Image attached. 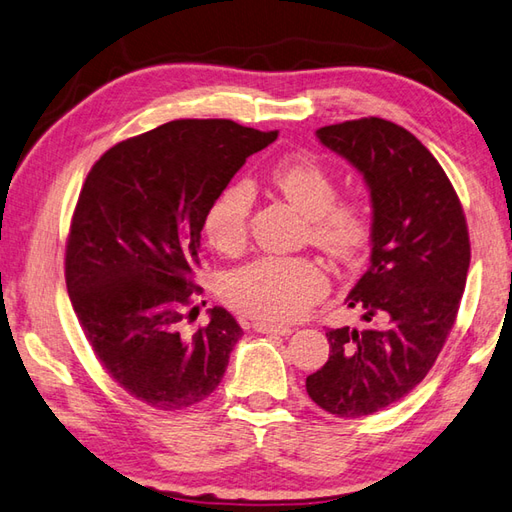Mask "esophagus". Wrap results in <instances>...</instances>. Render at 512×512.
Instances as JSON below:
<instances>
[{
    "label": "esophagus",
    "mask_w": 512,
    "mask_h": 512,
    "mask_svg": "<svg viewBox=\"0 0 512 512\" xmlns=\"http://www.w3.org/2000/svg\"><path fill=\"white\" fill-rule=\"evenodd\" d=\"M254 331L256 333H263V335H280V337H287L293 333L291 326H276V324H267V322H256L254 324Z\"/></svg>",
    "instance_id": "1"
}]
</instances>
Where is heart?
<instances>
[{"mask_svg": "<svg viewBox=\"0 0 512 512\" xmlns=\"http://www.w3.org/2000/svg\"><path fill=\"white\" fill-rule=\"evenodd\" d=\"M271 181L306 217V236L339 260L357 258L370 245L372 208L368 199H337L333 170L309 153L285 155L271 166ZM254 188L247 179L225 184L203 210L201 227L208 243L223 254L245 245ZM328 280L311 258L258 256L227 271L221 280L223 300L238 313L260 322L280 324L300 317L326 293Z\"/></svg>", "mask_w": 512, "mask_h": 512, "instance_id": "1", "label": "heart"}]
</instances>
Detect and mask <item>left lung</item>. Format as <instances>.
<instances>
[{"label": "left lung", "instance_id": "obj_1", "mask_svg": "<svg viewBox=\"0 0 512 512\" xmlns=\"http://www.w3.org/2000/svg\"><path fill=\"white\" fill-rule=\"evenodd\" d=\"M366 179L372 254L348 293L370 328H331V355L306 392L342 418L396 403L427 377L460 309L471 263L467 219L445 170L414 135L383 118L317 129Z\"/></svg>", "mask_w": 512, "mask_h": 512}]
</instances>
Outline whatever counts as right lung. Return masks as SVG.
<instances>
[{"instance_id":"right-lung-1","label":"right lung","mask_w":512,"mask_h":512,"mask_svg":"<svg viewBox=\"0 0 512 512\" xmlns=\"http://www.w3.org/2000/svg\"><path fill=\"white\" fill-rule=\"evenodd\" d=\"M276 138L232 120H173L111 146L89 170L67 236V293L111 379L155 410L210 396L243 335L221 306L195 335L179 322L199 291L203 210Z\"/></svg>"}]
</instances>
